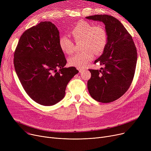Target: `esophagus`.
<instances>
[{"mask_svg": "<svg viewBox=\"0 0 151 151\" xmlns=\"http://www.w3.org/2000/svg\"><path fill=\"white\" fill-rule=\"evenodd\" d=\"M78 69L79 71H80V73H81V72H82V71H83V69H81V68H78Z\"/></svg>", "mask_w": 151, "mask_h": 151, "instance_id": "esophagus-1", "label": "esophagus"}]
</instances>
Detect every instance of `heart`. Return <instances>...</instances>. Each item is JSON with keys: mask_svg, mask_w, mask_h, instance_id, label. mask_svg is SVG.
<instances>
[{"mask_svg": "<svg viewBox=\"0 0 151 151\" xmlns=\"http://www.w3.org/2000/svg\"><path fill=\"white\" fill-rule=\"evenodd\" d=\"M70 34L76 42L81 41L83 51L78 52L69 58L70 65L79 68H84L96 54L101 53L107 43V34L105 29L100 25L93 26L91 23L80 21L71 29ZM59 46L67 54L74 51L73 41L67 36L59 39Z\"/></svg>", "mask_w": 151, "mask_h": 151, "instance_id": "obj_1", "label": "heart"}]
</instances>
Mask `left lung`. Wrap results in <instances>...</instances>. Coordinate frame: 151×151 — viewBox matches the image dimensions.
<instances>
[{
	"instance_id": "1",
	"label": "left lung",
	"mask_w": 151,
	"mask_h": 151,
	"mask_svg": "<svg viewBox=\"0 0 151 151\" xmlns=\"http://www.w3.org/2000/svg\"><path fill=\"white\" fill-rule=\"evenodd\" d=\"M86 18L102 22L107 34L105 48L94 62H100L104 68L89 69L91 78L88 81V91L99 102H112L122 96L131 85L137 61L136 47L122 24L112 16L96 14Z\"/></svg>"
}]
</instances>
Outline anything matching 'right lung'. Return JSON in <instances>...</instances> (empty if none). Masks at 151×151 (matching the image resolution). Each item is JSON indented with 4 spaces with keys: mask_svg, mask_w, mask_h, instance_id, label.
<instances>
[{
    "mask_svg": "<svg viewBox=\"0 0 151 151\" xmlns=\"http://www.w3.org/2000/svg\"><path fill=\"white\" fill-rule=\"evenodd\" d=\"M59 32L50 21L40 22L21 36L14 54V66L28 96L37 104L52 106L63 99L68 82L79 71L64 67Z\"/></svg>",
    "mask_w": 151,
    "mask_h": 151,
    "instance_id": "1",
    "label": "right lung"
}]
</instances>
